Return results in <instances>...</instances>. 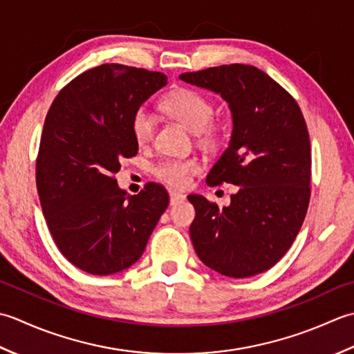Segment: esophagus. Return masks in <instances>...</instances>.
<instances>
[{
    "mask_svg": "<svg viewBox=\"0 0 354 354\" xmlns=\"http://www.w3.org/2000/svg\"><path fill=\"white\" fill-rule=\"evenodd\" d=\"M185 198H186V196L182 192H177V191L169 192V203L171 205H176V203H178V201H183Z\"/></svg>",
    "mask_w": 354,
    "mask_h": 354,
    "instance_id": "1",
    "label": "esophagus"
}]
</instances>
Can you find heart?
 <instances>
[{"instance_id": "obj_1", "label": "heart", "mask_w": 354, "mask_h": 354, "mask_svg": "<svg viewBox=\"0 0 354 354\" xmlns=\"http://www.w3.org/2000/svg\"><path fill=\"white\" fill-rule=\"evenodd\" d=\"M162 108L169 116L189 129L197 133L203 142H212L215 131L209 127L214 116V106L211 100L194 90L182 88L172 91L162 100ZM156 129V119L148 108L142 106L133 114L131 131L134 139L139 143L151 140ZM200 171V163L196 158H167L154 168V174L162 182L172 186H186L189 183L191 176Z\"/></svg>"}]
</instances>
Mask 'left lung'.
<instances>
[{
  "mask_svg": "<svg viewBox=\"0 0 354 354\" xmlns=\"http://www.w3.org/2000/svg\"><path fill=\"white\" fill-rule=\"evenodd\" d=\"M178 79L227 102L232 133L206 183L240 186L223 207L187 196L196 207L189 227L196 254L229 278L269 270L290 249L308 207L312 157L304 116L297 100L254 66L230 64Z\"/></svg>",
  "mask_w": 354,
  "mask_h": 354,
  "instance_id": "obj_1",
  "label": "left lung"
}]
</instances>
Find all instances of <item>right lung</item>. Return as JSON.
<instances>
[{
    "label": "right lung",
    "instance_id": "1",
    "mask_svg": "<svg viewBox=\"0 0 354 354\" xmlns=\"http://www.w3.org/2000/svg\"><path fill=\"white\" fill-rule=\"evenodd\" d=\"M165 85L158 71L102 64L64 86L47 113L36 160L42 214L61 254L91 275L133 266L168 207L163 186L128 196L114 178L139 149L133 114Z\"/></svg>",
    "mask_w": 354,
    "mask_h": 354
}]
</instances>
